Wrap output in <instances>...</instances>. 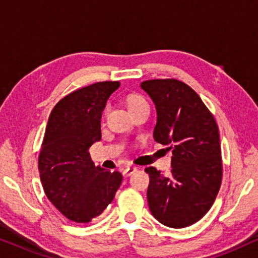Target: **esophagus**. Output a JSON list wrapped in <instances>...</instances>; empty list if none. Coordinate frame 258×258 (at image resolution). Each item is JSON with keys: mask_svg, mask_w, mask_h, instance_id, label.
Here are the masks:
<instances>
[{"mask_svg": "<svg viewBox=\"0 0 258 258\" xmlns=\"http://www.w3.org/2000/svg\"><path fill=\"white\" fill-rule=\"evenodd\" d=\"M136 171H137V167L128 166V167H126V169L122 171V174H123V177H130L132 173H135Z\"/></svg>", "mask_w": 258, "mask_h": 258, "instance_id": "1", "label": "esophagus"}]
</instances>
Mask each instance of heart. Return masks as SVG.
Masks as SVG:
<instances>
[{
	"instance_id": "1",
	"label": "heart",
	"mask_w": 258,
	"mask_h": 258,
	"mask_svg": "<svg viewBox=\"0 0 258 258\" xmlns=\"http://www.w3.org/2000/svg\"><path fill=\"white\" fill-rule=\"evenodd\" d=\"M125 102L132 114H135V113L140 111V109L149 108V102H147V100L143 97V95H140L138 93H131L126 95ZM106 112H107V108L105 109V113Z\"/></svg>"
}]
</instances>
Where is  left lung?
Returning a JSON list of instances; mask_svg holds the SVG:
<instances>
[{
	"mask_svg": "<svg viewBox=\"0 0 258 258\" xmlns=\"http://www.w3.org/2000/svg\"><path fill=\"white\" fill-rule=\"evenodd\" d=\"M157 109L153 137L172 150V174L156 167L150 176L147 202L161 224L180 229L198 222L214 204L222 183L218 126L199 95L176 79H156L140 85Z\"/></svg>",
	"mask_w": 258,
	"mask_h": 258,
	"instance_id": "8db88e82",
	"label": "left lung"
}]
</instances>
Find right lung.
I'll use <instances>...</instances> for the list:
<instances>
[{"instance_id": "add662e5", "label": "right lung", "mask_w": 258, "mask_h": 258, "mask_svg": "<svg viewBox=\"0 0 258 258\" xmlns=\"http://www.w3.org/2000/svg\"><path fill=\"white\" fill-rule=\"evenodd\" d=\"M119 81L72 92L55 105L44 132L39 171L44 194L64 217L91 222L107 208L121 184L118 171L95 166L88 149L101 139L100 120Z\"/></svg>"}]
</instances>
